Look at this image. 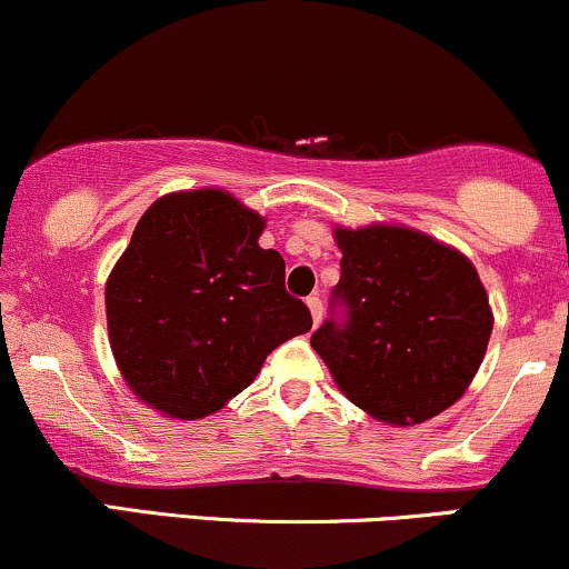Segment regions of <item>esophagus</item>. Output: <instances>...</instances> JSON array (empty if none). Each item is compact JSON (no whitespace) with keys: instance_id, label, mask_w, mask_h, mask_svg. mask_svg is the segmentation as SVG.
Instances as JSON below:
<instances>
[{"instance_id":"1","label":"esophagus","mask_w":569,"mask_h":569,"mask_svg":"<svg viewBox=\"0 0 569 569\" xmlns=\"http://www.w3.org/2000/svg\"><path fill=\"white\" fill-rule=\"evenodd\" d=\"M307 307H310L312 323L318 326L320 318H323V302H320V297H307Z\"/></svg>"}]
</instances>
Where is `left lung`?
<instances>
[{
  "mask_svg": "<svg viewBox=\"0 0 569 569\" xmlns=\"http://www.w3.org/2000/svg\"><path fill=\"white\" fill-rule=\"evenodd\" d=\"M347 323L312 333L347 400L392 427H416L467 392L480 371L492 310L477 267L408 224L333 228Z\"/></svg>",
  "mask_w": 569,
  "mask_h": 569,
  "instance_id": "left-lung-1",
  "label": "left lung"
}]
</instances>
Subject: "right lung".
Returning a JSON list of instances; mask_svg holds the SVG:
<instances>
[{
  "label": "right lung",
  "instance_id": "obj_1",
  "mask_svg": "<svg viewBox=\"0 0 569 569\" xmlns=\"http://www.w3.org/2000/svg\"><path fill=\"white\" fill-rule=\"evenodd\" d=\"M264 217L222 188L177 190L148 207L106 283L121 379L167 419L217 413L276 347L312 328L289 297L286 262L262 249Z\"/></svg>",
  "mask_w": 569,
  "mask_h": 569
}]
</instances>
